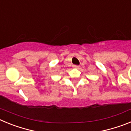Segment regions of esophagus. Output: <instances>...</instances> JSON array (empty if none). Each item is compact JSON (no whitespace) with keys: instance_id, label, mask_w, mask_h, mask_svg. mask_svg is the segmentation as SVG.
I'll return each mask as SVG.
<instances>
[{"instance_id":"1","label":"esophagus","mask_w":131,"mask_h":131,"mask_svg":"<svg viewBox=\"0 0 131 131\" xmlns=\"http://www.w3.org/2000/svg\"><path fill=\"white\" fill-rule=\"evenodd\" d=\"M73 67L74 68H76V69H79V66H75V65L73 66Z\"/></svg>"}]
</instances>
